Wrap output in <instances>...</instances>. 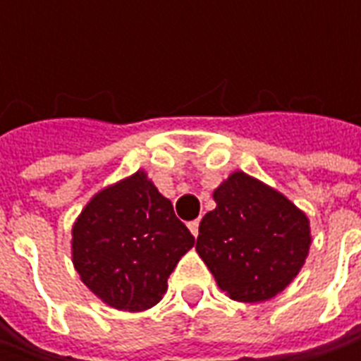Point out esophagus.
Masks as SVG:
<instances>
[{
  "instance_id": "obj_1",
  "label": "esophagus",
  "mask_w": 361,
  "mask_h": 361,
  "mask_svg": "<svg viewBox=\"0 0 361 361\" xmlns=\"http://www.w3.org/2000/svg\"><path fill=\"white\" fill-rule=\"evenodd\" d=\"M188 229H190V233L197 237V235H199V221H190V223H188Z\"/></svg>"
}]
</instances>
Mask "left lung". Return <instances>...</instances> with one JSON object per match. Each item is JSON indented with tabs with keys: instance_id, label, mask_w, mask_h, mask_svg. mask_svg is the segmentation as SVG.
<instances>
[{
	"instance_id": "obj_1",
	"label": "left lung",
	"mask_w": 361,
	"mask_h": 361,
	"mask_svg": "<svg viewBox=\"0 0 361 361\" xmlns=\"http://www.w3.org/2000/svg\"><path fill=\"white\" fill-rule=\"evenodd\" d=\"M202 216L197 253L216 285L235 301L275 298L293 281L310 253V219L275 188L233 173L213 192Z\"/></svg>"
}]
</instances>
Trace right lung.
Wrapping results in <instances>:
<instances>
[{
	"instance_id": "1",
	"label": "right lung",
	"mask_w": 361,
	"mask_h": 361,
	"mask_svg": "<svg viewBox=\"0 0 361 361\" xmlns=\"http://www.w3.org/2000/svg\"><path fill=\"white\" fill-rule=\"evenodd\" d=\"M195 237L142 171L100 190L72 229V259L84 285L104 303L145 312Z\"/></svg>"
}]
</instances>
